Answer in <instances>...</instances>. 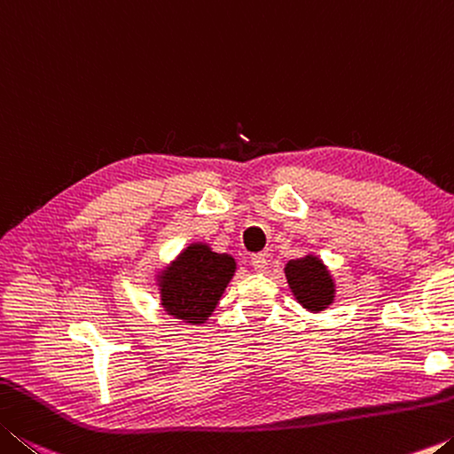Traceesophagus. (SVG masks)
<instances>
[{"label":"esophagus","mask_w":454,"mask_h":454,"mask_svg":"<svg viewBox=\"0 0 454 454\" xmlns=\"http://www.w3.org/2000/svg\"><path fill=\"white\" fill-rule=\"evenodd\" d=\"M251 267H254V270H255V271H259V273L267 271V267H270V262H267V255L259 254V255H254V257H251Z\"/></svg>","instance_id":"1"}]
</instances>
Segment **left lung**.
I'll return each mask as SVG.
<instances>
[{
  "label": "left lung",
  "mask_w": 454,
  "mask_h": 454,
  "mask_svg": "<svg viewBox=\"0 0 454 454\" xmlns=\"http://www.w3.org/2000/svg\"><path fill=\"white\" fill-rule=\"evenodd\" d=\"M287 287L303 309L317 314L336 301V278L330 267L314 254L289 259L284 267Z\"/></svg>",
  "instance_id": "obj_1"
}]
</instances>
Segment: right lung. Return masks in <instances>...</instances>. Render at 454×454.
Returning a JSON list of instances; mask_svg holds the SVG:
<instances>
[{"label":"right lung","mask_w":454,"mask_h":454,"mask_svg":"<svg viewBox=\"0 0 454 454\" xmlns=\"http://www.w3.org/2000/svg\"><path fill=\"white\" fill-rule=\"evenodd\" d=\"M235 270L233 255L217 254L203 241L189 243L154 273L162 311L184 324H205L217 309Z\"/></svg>","instance_id":"right-lung-1"}]
</instances>
